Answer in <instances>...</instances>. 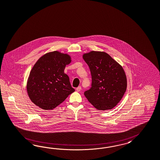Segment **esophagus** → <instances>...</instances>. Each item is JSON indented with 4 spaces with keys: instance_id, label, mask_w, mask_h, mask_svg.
<instances>
[{
    "instance_id": "esophagus-1",
    "label": "esophagus",
    "mask_w": 160,
    "mask_h": 160,
    "mask_svg": "<svg viewBox=\"0 0 160 160\" xmlns=\"http://www.w3.org/2000/svg\"><path fill=\"white\" fill-rule=\"evenodd\" d=\"M81 90H82V87H80V86H78V87L76 88V91L77 92H80Z\"/></svg>"
}]
</instances>
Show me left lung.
<instances>
[{"instance_id": "1", "label": "left lung", "mask_w": 160, "mask_h": 160, "mask_svg": "<svg viewBox=\"0 0 160 160\" xmlns=\"http://www.w3.org/2000/svg\"><path fill=\"white\" fill-rule=\"evenodd\" d=\"M92 75V87L84 94L99 110H110L121 100L127 88V78L121 66L102 52L84 54Z\"/></svg>"}]
</instances>
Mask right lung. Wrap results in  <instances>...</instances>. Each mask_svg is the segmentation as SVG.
<instances>
[{
  "mask_svg": "<svg viewBox=\"0 0 160 160\" xmlns=\"http://www.w3.org/2000/svg\"><path fill=\"white\" fill-rule=\"evenodd\" d=\"M71 62L67 54L54 51L44 54L32 68L27 83L30 99L44 110H52L75 90L64 73Z\"/></svg>",
  "mask_w": 160,
  "mask_h": 160,
  "instance_id": "obj_1",
  "label": "right lung"
}]
</instances>
